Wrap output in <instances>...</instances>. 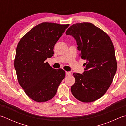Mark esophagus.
Masks as SVG:
<instances>
[{"mask_svg": "<svg viewBox=\"0 0 126 126\" xmlns=\"http://www.w3.org/2000/svg\"><path fill=\"white\" fill-rule=\"evenodd\" d=\"M66 75H70L71 74V73L70 72H65Z\"/></svg>", "mask_w": 126, "mask_h": 126, "instance_id": "34e87169", "label": "esophagus"}]
</instances>
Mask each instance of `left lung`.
Returning a JSON list of instances; mask_svg holds the SVG:
<instances>
[{"label": "left lung", "mask_w": 126, "mask_h": 126, "mask_svg": "<svg viewBox=\"0 0 126 126\" xmlns=\"http://www.w3.org/2000/svg\"><path fill=\"white\" fill-rule=\"evenodd\" d=\"M66 34L75 38L80 56L86 60L83 74L73 73L72 94L81 102L95 101L106 93L117 70L113 43L106 32L90 22L73 24Z\"/></svg>", "instance_id": "left-lung-1"}]
</instances>
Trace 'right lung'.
<instances>
[{"label": "right lung", "mask_w": 126, "mask_h": 126, "mask_svg": "<svg viewBox=\"0 0 126 126\" xmlns=\"http://www.w3.org/2000/svg\"><path fill=\"white\" fill-rule=\"evenodd\" d=\"M69 24L42 22L31 29L18 43L14 67L19 83L28 96L36 102L52 99L65 71L55 69L46 59L54 54L56 42Z\"/></svg>", "instance_id": "add662e5"}]
</instances>
